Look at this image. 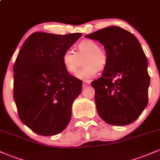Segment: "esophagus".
Returning <instances> with one entry per match:
<instances>
[{"mask_svg": "<svg viewBox=\"0 0 160 160\" xmlns=\"http://www.w3.org/2000/svg\"><path fill=\"white\" fill-rule=\"evenodd\" d=\"M89 84H90V82H89V81H84V82H82V86L86 87L87 85H89Z\"/></svg>", "mask_w": 160, "mask_h": 160, "instance_id": "obj_1", "label": "esophagus"}]
</instances>
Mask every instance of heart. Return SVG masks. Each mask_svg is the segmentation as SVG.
Wrapping results in <instances>:
<instances>
[{
	"label": "heart",
	"mask_w": 160,
	"mask_h": 160,
	"mask_svg": "<svg viewBox=\"0 0 160 160\" xmlns=\"http://www.w3.org/2000/svg\"><path fill=\"white\" fill-rule=\"evenodd\" d=\"M77 49L78 53H75L72 49L65 51L62 56V61L66 71L73 74L79 66V58L87 56L84 62L85 66L75 74L78 78L89 81L95 76L98 70H103L107 66V55L100 49V46L94 41L91 39L82 41L77 46Z\"/></svg>",
	"instance_id": "obj_1"
}]
</instances>
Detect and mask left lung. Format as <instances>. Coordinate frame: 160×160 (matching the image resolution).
Wrapping results in <instances>:
<instances>
[{
	"label": "left lung",
	"mask_w": 160,
	"mask_h": 160,
	"mask_svg": "<svg viewBox=\"0 0 160 160\" xmlns=\"http://www.w3.org/2000/svg\"><path fill=\"white\" fill-rule=\"evenodd\" d=\"M104 46L107 66L92 82L99 116L108 124L124 126L135 121L148 103L150 83L147 59L133 34L111 26L85 36Z\"/></svg>",
	"instance_id": "obj_1"
}]
</instances>
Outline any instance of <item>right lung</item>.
Instances as JSON below:
<instances>
[{
	"instance_id": "right-lung-1",
	"label": "right lung",
	"mask_w": 160,
	"mask_h": 160,
	"mask_svg": "<svg viewBox=\"0 0 160 160\" xmlns=\"http://www.w3.org/2000/svg\"><path fill=\"white\" fill-rule=\"evenodd\" d=\"M82 36L36 32L22 46L13 66V99L22 122L36 133L52 136L66 129L82 81L66 71L63 52Z\"/></svg>"
}]
</instances>
